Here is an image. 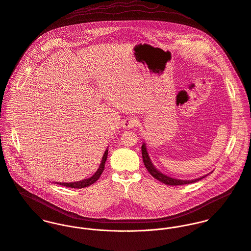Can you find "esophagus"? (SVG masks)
Returning <instances> with one entry per match:
<instances>
[{"mask_svg":"<svg viewBox=\"0 0 251 251\" xmlns=\"http://www.w3.org/2000/svg\"><path fill=\"white\" fill-rule=\"evenodd\" d=\"M139 124V121L134 117H128L122 121V126L125 129H132L137 127Z\"/></svg>","mask_w":251,"mask_h":251,"instance_id":"obj_1","label":"esophagus"}]
</instances>
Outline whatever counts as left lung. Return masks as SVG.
Here are the masks:
<instances>
[{
	"label": "left lung",
	"mask_w": 251,
	"mask_h": 251,
	"mask_svg": "<svg viewBox=\"0 0 251 251\" xmlns=\"http://www.w3.org/2000/svg\"><path fill=\"white\" fill-rule=\"evenodd\" d=\"M142 154H143V160H144V164L146 166V168L148 169V171L150 172L151 176L156 178L157 180L163 182L164 184H167V185H184V184H189V183H193V182H196L198 180L202 179L204 176H203L199 178H196V179H192V180H181V179H176V178H173V177H170L164 174H162L161 172H159L152 164L151 162V158L149 156V153L147 151V148L145 146V144L142 146Z\"/></svg>",
	"instance_id": "obj_1"
}]
</instances>
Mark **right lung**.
<instances>
[{
	"label": "right lung",
	"mask_w": 251,
	"mask_h": 251,
	"mask_svg": "<svg viewBox=\"0 0 251 251\" xmlns=\"http://www.w3.org/2000/svg\"><path fill=\"white\" fill-rule=\"evenodd\" d=\"M107 153H108V151L106 150L104 151L103 156L101 158L100 167H99L98 171L93 175V176H91L89 178H86V179H83V180H80V181H76V182H59L58 184L66 186V187H70V188H78L79 189V188H84V187H87V186L95 183L100 178V175L103 172L104 164H105V161H106V158H107Z\"/></svg>",
	"instance_id": "1"
}]
</instances>
